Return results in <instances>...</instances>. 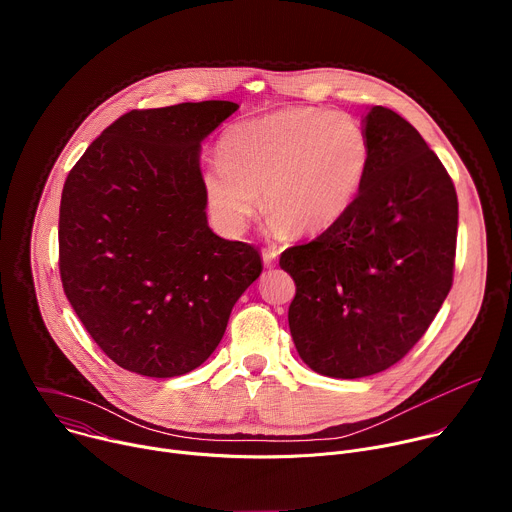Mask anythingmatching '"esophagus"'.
Returning a JSON list of instances; mask_svg holds the SVG:
<instances>
[{
	"instance_id": "1",
	"label": "esophagus",
	"mask_w": 512,
	"mask_h": 512,
	"mask_svg": "<svg viewBox=\"0 0 512 512\" xmlns=\"http://www.w3.org/2000/svg\"><path fill=\"white\" fill-rule=\"evenodd\" d=\"M277 255H279V251L275 249V247H267V249H263L261 251V257H263V265L265 267H275V261H277Z\"/></svg>"
}]
</instances>
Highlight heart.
<instances>
[{
	"mask_svg": "<svg viewBox=\"0 0 512 512\" xmlns=\"http://www.w3.org/2000/svg\"><path fill=\"white\" fill-rule=\"evenodd\" d=\"M218 160L202 176L214 223L241 235L253 214L271 216L275 233L328 229L354 202L371 162L362 125L344 113L287 107L231 127Z\"/></svg>",
	"mask_w": 512,
	"mask_h": 512,
	"instance_id": "b5f03b06",
	"label": "heart"
}]
</instances>
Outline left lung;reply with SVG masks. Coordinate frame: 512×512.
I'll return each instance as SVG.
<instances>
[{
  "instance_id": "1",
  "label": "left lung",
  "mask_w": 512,
  "mask_h": 512,
  "mask_svg": "<svg viewBox=\"0 0 512 512\" xmlns=\"http://www.w3.org/2000/svg\"><path fill=\"white\" fill-rule=\"evenodd\" d=\"M362 129L371 162L354 202L279 259L296 281L287 320L298 354L332 379L399 362L440 312L454 275L458 196L440 158L387 107H371Z\"/></svg>"
}]
</instances>
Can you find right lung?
I'll return each instance as SVG.
<instances>
[{
    "label": "right lung",
    "mask_w": 512,
    "mask_h": 512,
    "mask_svg": "<svg viewBox=\"0 0 512 512\" xmlns=\"http://www.w3.org/2000/svg\"><path fill=\"white\" fill-rule=\"evenodd\" d=\"M231 101L129 111L70 170L60 200L64 294L121 369L180 377L214 352L259 277L255 247L206 221L202 141Z\"/></svg>",
    "instance_id": "add662e5"
}]
</instances>
